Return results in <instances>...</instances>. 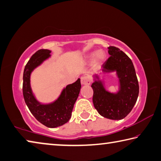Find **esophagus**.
<instances>
[{"instance_id":"34e87169","label":"esophagus","mask_w":161,"mask_h":161,"mask_svg":"<svg viewBox=\"0 0 161 161\" xmlns=\"http://www.w3.org/2000/svg\"><path fill=\"white\" fill-rule=\"evenodd\" d=\"M80 82L82 85H89L91 83V79L88 76H83V77H81L80 78Z\"/></svg>"}]
</instances>
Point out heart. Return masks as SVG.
Listing matches in <instances>:
<instances>
[{
	"label": "heart",
	"instance_id": "heart-1",
	"mask_svg": "<svg viewBox=\"0 0 161 161\" xmlns=\"http://www.w3.org/2000/svg\"><path fill=\"white\" fill-rule=\"evenodd\" d=\"M88 57L91 60H94V63L96 66L101 65L105 60V54L101 51H96L91 53Z\"/></svg>",
	"mask_w": 161,
	"mask_h": 161
}]
</instances>
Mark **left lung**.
<instances>
[{
    "instance_id": "left-lung-1",
    "label": "left lung",
    "mask_w": 161,
    "mask_h": 161,
    "mask_svg": "<svg viewBox=\"0 0 161 161\" xmlns=\"http://www.w3.org/2000/svg\"><path fill=\"white\" fill-rule=\"evenodd\" d=\"M110 57L102 66V73L115 72L119 90L111 93L104 87L103 81L93 75V103L95 108L103 117L121 120L133 109L138 97L139 86L132 60L119 48L108 47Z\"/></svg>"
}]
</instances>
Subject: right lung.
Returning a JSON list of instances; mask_svg holds the SVG:
<instances>
[{
  "label": "right lung",
  "instance_id": "add662e5",
  "mask_svg": "<svg viewBox=\"0 0 161 161\" xmlns=\"http://www.w3.org/2000/svg\"><path fill=\"white\" fill-rule=\"evenodd\" d=\"M51 53L49 50L41 49L28 60L23 72V93L25 103L33 116L46 127L54 128L70 120L81 84L80 79L78 78L75 83L63 88L58 98L50 103H42L36 99L31 89V75L34 69L51 57Z\"/></svg>",
  "mask_w": 161,
  "mask_h": 161
}]
</instances>
